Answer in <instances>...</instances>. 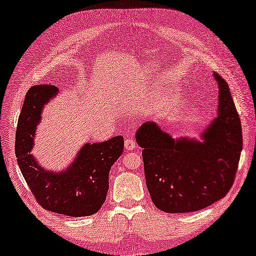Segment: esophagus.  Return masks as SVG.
Returning <instances> with one entry per match:
<instances>
[{
  "mask_svg": "<svg viewBox=\"0 0 256 256\" xmlns=\"http://www.w3.org/2000/svg\"><path fill=\"white\" fill-rule=\"evenodd\" d=\"M135 146H136V142L132 138H127L124 141L126 150H134Z\"/></svg>",
  "mask_w": 256,
  "mask_h": 256,
  "instance_id": "34e87169",
  "label": "esophagus"
}]
</instances>
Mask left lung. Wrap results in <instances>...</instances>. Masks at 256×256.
<instances>
[{"label": "left lung", "mask_w": 256, "mask_h": 256, "mask_svg": "<svg viewBox=\"0 0 256 256\" xmlns=\"http://www.w3.org/2000/svg\"><path fill=\"white\" fill-rule=\"evenodd\" d=\"M219 85L218 118L202 134V142H174L154 122L142 124L136 141L143 148L146 184L160 211H199L225 197L232 188L242 149V130L227 82Z\"/></svg>", "instance_id": "left-lung-1"}]
</instances>
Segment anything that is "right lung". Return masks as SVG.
Instances as JSON below:
<instances>
[{"instance_id":"obj_1","label":"right lung","mask_w":256,"mask_h":256,"mask_svg":"<svg viewBox=\"0 0 256 256\" xmlns=\"http://www.w3.org/2000/svg\"><path fill=\"white\" fill-rule=\"evenodd\" d=\"M52 85H36L28 90L16 128L15 154L24 180L38 204L48 211L70 216H92L106 200L108 174L124 152V138L87 143L64 172L52 174L30 155L43 104L57 93Z\"/></svg>"}]
</instances>
